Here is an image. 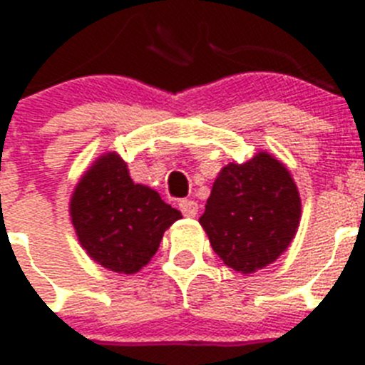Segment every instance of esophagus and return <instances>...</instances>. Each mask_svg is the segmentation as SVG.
<instances>
[{"mask_svg": "<svg viewBox=\"0 0 365 365\" xmlns=\"http://www.w3.org/2000/svg\"><path fill=\"white\" fill-rule=\"evenodd\" d=\"M179 208L185 217H195V214H197V202L190 201V199H182L179 202Z\"/></svg>", "mask_w": 365, "mask_h": 365, "instance_id": "obj_1", "label": "esophagus"}]
</instances>
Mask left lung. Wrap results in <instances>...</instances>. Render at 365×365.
<instances>
[{
	"label": "left lung",
	"instance_id": "obj_1",
	"mask_svg": "<svg viewBox=\"0 0 365 365\" xmlns=\"http://www.w3.org/2000/svg\"><path fill=\"white\" fill-rule=\"evenodd\" d=\"M302 217L298 186L269 151L221 168L199 217L214 252L241 274L274 263L294 240Z\"/></svg>",
	"mask_w": 365,
	"mask_h": 365
}]
</instances>
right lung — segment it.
<instances>
[{
  "label": "right lung",
  "mask_w": 365,
  "mask_h": 365,
  "mask_svg": "<svg viewBox=\"0 0 365 365\" xmlns=\"http://www.w3.org/2000/svg\"><path fill=\"white\" fill-rule=\"evenodd\" d=\"M69 215L87 256L118 274L146 267L164 232L182 217L159 192L135 185L117 151L100 155L83 172L71 195Z\"/></svg>",
  "instance_id": "obj_1"
}]
</instances>
